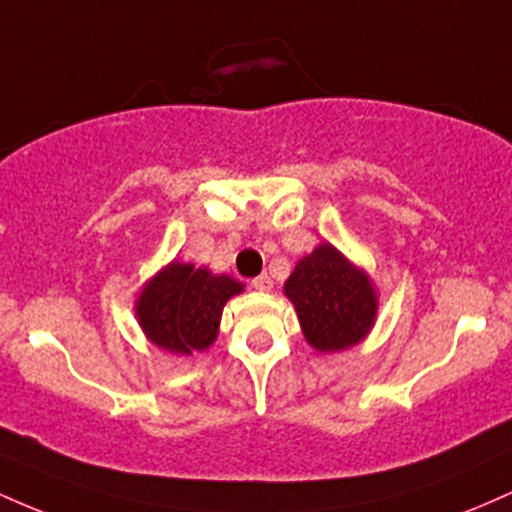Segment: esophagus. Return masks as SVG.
Instances as JSON below:
<instances>
[{
  "mask_svg": "<svg viewBox=\"0 0 512 512\" xmlns=\"http://www.w3.org/2000/svg\"><path fill=\"white\" fill-rule=\"evenodd\" d=\"M252 289H257V291L267 293V291H272V289H274V281L269 279L267 274H260V276H255V279H252Z\"/></svg>",
  "mask_w": 512,
  "mask_h": 512,
  "instance_id": "34e87169",
  "label": "esophagus"
}]
</instances>
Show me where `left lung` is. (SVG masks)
I'll return each mask as SVG.
<instances>
[{"label": "left lung", "mask_w": 512, "mask_h": 512, "mask_svg": "<svg viewBox=\"0 0 512 512\" xmlns=\"http://www.w3.org/2000/svg\"><path fill=\"white\" fill-rule=\"evenodd\" d=\"M305 342L320 354H342L361 344L378 320V289L358 267L322 240L296 264L284 284Z\"/></svg>", "instance_id": "8db88e82"}]
</instances>
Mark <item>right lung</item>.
Here are the masks:
<instances>
[{
	"label": "right lung",
	"instance_id": "1",
	"mask_svg": "<svg viewBox=\"0 0 512 512\" xmlns=\"http://www.w3.org/2000/svg\"><path fill=\"white\" fill-rule=\"evenodd\" d=\"M243 291L245 284L233 276L173 260L144 281L134 315L144 337L163 354L192 356L216 342L223 305Z\"/></svg>",
	"mask_w": 512,
	"mask_h": 512
}]
</instances>
